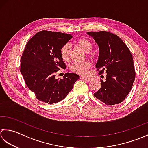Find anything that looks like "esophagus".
I'll return each instance as SVG.
<instances>
[{"label": "esophagus", "mask_w": 148, "mask_h": 148, "mask_svg": "<svg viewBox=\"0 0 148 148\" xmlns=\"http://www.w3.org/2000/svg\"><path fill=\"white\" fill-rule=\"evenodd\" d=\"M81 79H82L86 81V82H90V81L91 80V78H89V77H80Z\"/></svg>", "instance_id": "obj_1"}]
</instances>
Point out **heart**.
<instances>
[{
  "instance_id": "1",
  "label": "heart",
  "mask_w": 148,
  "mask_h": 148,
  "mask_svg": "<svg viewBox=\"0 0 148 148\" xmlns=\"http://www.w3.org/2000/svg\"><path fill=\"white\" fill-rule=\"evenodd\" d=\"M77 44L86 53H89L92 50V43L86 38L80 39L77 41ZM71 47L70 43H65L60 49V56L64 61H68L70 58ZM91 64L89 62H74L70 66V70L80 75H86L91 68Z\"/></svg>"
}]
</instances>
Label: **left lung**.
I'll return each instance as SVG.
<instances>
[{
    "label": "left lung",
    "mask_w": 148,
    "mask_h": 148,
    "mask_svg": "<svg viewBox=\"0 0 148 148\" xmlns=\"http://www.w3.org/2000/svg\"><path fill=\"white\" fill-rule=\"evenodd\" d=\"M99 47L96 64L99 74L107 73L101 87L94 96L104 103H121L128 95L135 78L134 60L130 50L119 36L107 31L88 32Z\"/></svg>",
    "instance_id": "obj_1"
}]
</instances>
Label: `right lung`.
Instances as JSON below:
<instances>
[{
  "label": "right lung",
  "instance_id": "right-lung-1",
  "mask_svg": "<svg viewBox=\"0 0 148 148\" xmlns=\"http://www.w3.org/2000/svg\"><path fill=\"white\" fill-rule=\"evenodd\" d=\"M72 37L70 34L44 30L26 44L20 59V72L38 100L48 104L62 100L79 78L73 73H65L61 79L55 78L57 71L66 69L60 49Z\"/></svg>",
  "mask_w": 148,
  "mask_h": 148
}]
</instances>
